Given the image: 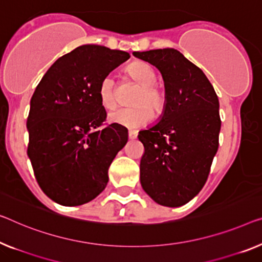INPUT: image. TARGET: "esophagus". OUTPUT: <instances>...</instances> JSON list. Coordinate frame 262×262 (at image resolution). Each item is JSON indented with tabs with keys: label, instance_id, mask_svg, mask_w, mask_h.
<instances>
[{
	"label": "esophagus",
	"instance_id": "obj_1",
	"mask_svg": "<svg viewBox=\"0 0 262 262\" xmlns=\"http://www.w3.org/2000/svg\"><path fill=\"white\" fill-rule=\"evenodd\" d=\"M128 136H129L130 140H134V139L138 138V132H136V130H129V132H128Z\"/></svg>",
	"mask_w": 262,
	"mask_h": 262
}]
</instances>
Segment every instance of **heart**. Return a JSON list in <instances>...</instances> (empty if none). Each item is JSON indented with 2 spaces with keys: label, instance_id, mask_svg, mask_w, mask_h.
Segmentation results:
<instances>
[{
  "label": "heart",
  "instance_id": "1",
  "mask_svg": "<svg viewBox=\"0 0 262 262\" xmlns=\"http://www.w3.org/2000/svg\"><path fill=\"white\" fill-rule=\"evenodd\" d=\"M126 74L140 85L134 99L136 107L120 108L109 114V121L118 126L127 128H139L147 124L153 118L150 107L156 114L163 111L166 102L165 92L155 82V72L149 63L135 61L128 66ZM100 102L104 108L112 109L116 106L114 80L111 76L103 77L99 85Z\"/></svg>",
  "mask_w": 262,
  "mask_h": 262
}]
</instances>
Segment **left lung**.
<instances>
[{"label":"left lung","instance_id":"1","mask_svg":"<svg viewBox=\"0 0 262 262\" xmlns=\"http://www.w3.org/2000/svg\"><path fill=\"white\" fill-rule=\"evenodd\" d=\"M161 73L166 102L158 123L140 130V181L156 204L180 207L205 186L219 148V99L202 70L174 48L134 52Z\"/></svg>","mask_w":262,"mask_h":262}]
</instances>
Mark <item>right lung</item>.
Instances as JSON below:
<instances>
[{
	"mask_svg": "<svg viewBox=\"0 0 262 262\" xmlns=\"http://www.w3.org/2000/svg\"><path fill=\"white\" fill-rule=\"evenodd\" d=\"M129 57L103 46H80L57 58L35 89L27 154L38 186L56 204H87L106 188L128 129L114 123L101 128L107 113L99 85Z\"/></svg>",
	"mask_w": 262,
	"mask_h": 262,
	"instance_id": "1",
	"label": "right lung"
}]
</instances>
